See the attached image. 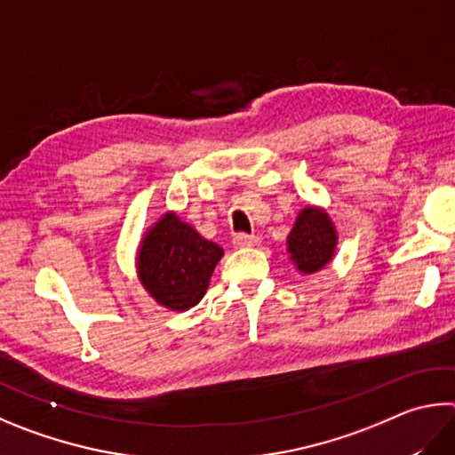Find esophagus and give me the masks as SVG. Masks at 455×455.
<instances>
[{
    "mask_svg": "<svg viewBox=\"0 0 455 455\" xmlns=\"http://www.w3.org/2000/svg\"><path fill=\"white\" fill-rule=\"evenodd\" d=\"M233 244L236 246V249H249V246L259 244V236H254V235H236L233 238Z\"/></svg>",
    "mask_w": 455,
    "mask_h": 455,
    "instance_id": "obj_1",
    "label": "esophagus"
}]
</instances>
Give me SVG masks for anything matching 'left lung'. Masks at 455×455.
Returning <instances> with one entry per match:
<instances>
[{"label": "left lung", "instance_id": "1", "mask_svg": "<svg viewBox=\"0 0 455 455\" xmlns=\"http://www.w3.org/2000/svg\"><path fill=\"white\" fill-rule=\"evenodd\" d=\"M288 254L302 275H314L332 260L338 244V233L328 212L320 206H307L296 217L286 238Z\"/></svg>", "mask_w": 455, "mask_h": 455}]
</instances>
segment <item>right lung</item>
<instances>
[{
    "mask_svg": "<svg viewBox=\"0 0 455 455\" xmlns=\"http://www.w3.org/2000/svg\"><path fill=\"white\" fill-rule=\"evenodd\" d=\"M222 254L219 244L206 241L175 212H167L143 236L137 252V275L161 307L188 310L206 294Z\"/></svg>",
    "mask_w": 455,
    "mask_h": 455,
    "instance_id": "1",
    "label": "right lung"
}]
</instances>
